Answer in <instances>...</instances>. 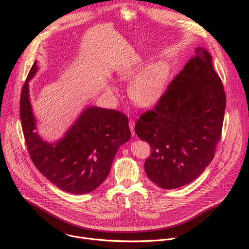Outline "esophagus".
Masks as SVG:
<instances>
[{"mask_svg": "<svg viewBox=\"0 0 249 249\" xmlns=\"http://www.w3.org/2000/svg\"><path fill=\"white\" fill-rule=\"evenodd\" d=\"M129 127H130L132 136H135V135H136V133H135V121H134L133 119H130V121H129Z\"/></svg>", "mask_w": 249, "mask_h": 249, "instance_id": "1", "label": "esophagus"}]
</instances>
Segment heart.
<instances>
[{
	"instance_id": "obj_1",
	"label": "heart",
	"mask_w": 249,
	"mask_h": 249,
	"mask_svg": "<svg viewBox=\"0 0 249 249\" xmlns=\"http://www.w3.org/2000/svg\"><path fill=\"white\" fill-rule=\"evenodd\" d=\"M137 72V67H124L117 72V79L121 82L130 81ZM170 73V65L164 60H157L145 66L130 83L128 94L131 101L140 107L155 105L166 88ZM107 92L116 94L117 90L109 86Z\"/></svg>"
}]
</instances>
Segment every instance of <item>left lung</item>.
Listing matches in <instances>:
<instances>
[{
	"mask_svg": "<svg viewBox=\"0 0 249 249\" xmlns=\"http://www.w3.org/2000/svg\"><path fill=\"white\" fill-rule=\"evenodd\" d=\"M225 108L212 56L197 47L154 109L142 113L135 125L137 136L152 148L144 161L148 179L165 190L196 179L214 157Z\"/></svg>",
	"mask_w": 249,
	"mask_h": 249,
	"instance_id": "8db88e82",
	"label": "left lung"
}]
</instances>
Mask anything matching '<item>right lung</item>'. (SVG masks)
<instances>
[{"label": "right lung", "instance_id": "obj_1", "mask_svg": "<svg viewBox=\"0 0 249 249\" xmlns=\"http://www.w3.org/2000/svg\"><path fill=\"white\" fill-rule=\"evenodd\" d=\"M38 71L32 65L20 97V120L31 160L58 189L83 195L96 190L108 176L118 148L131 138L123 113L91 106L84 108L63 137L47 142L40 137L29 98V81Z\"/></svg>", "mask_w": 249, "mask_h": 249}]
</instances>
